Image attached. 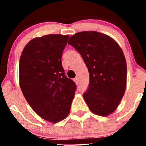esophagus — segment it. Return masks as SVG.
Segmentation results:
<instances>
[{
	"mask_svg": "<svg viewBox=\"0 0 146 146\" xmlns=\"http://www.w3.org/2000/svg\"><path fill=\"white\" fill-rule=\"evenodd\" d=\"M74 82H75V84H78V82H79L78 78H75L74 79Z\"/></svg>",
	"mask_w": 146,
	"mask_h": 146,
	"instance_id": "obj_1",
	"label": "esophagus"
}]
</instances>
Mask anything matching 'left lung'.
Returning <instances> with one entry per match:
<instances>
[{
  "instance_id": "obj_1",
  "label": "left lung",
  "mask_w": 146,
  "mask_h": 146,
  "mask_svg": "<svg viewBox=\"0 0 146 146\" xmlns=\"http://www.w3.org/2000/svg\"><path fill=\"white\" fill-rule=\"evenodd\" d=\"M82 57L89 73L84 99L90 110L106 117L117 109L126 88V61L115 40L95 31L78 32L68 42Z\"/></svg>"
}]
</instances>
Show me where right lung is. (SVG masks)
Returning a JSON list of instances; mask_svg holds the SVG:
<instances>
[{
  "label": "right lung",
  "mask_w": 146,
  "mask_h": 146,
  "mask_svg": "<svg viewBox=\"0 0 146 146\" xmlns=\"http://www.w3.org/2000/svg\"><path fill=\"white\" fill-rule=\"evenodd\" d=\"M69 36L49 34L35 38L22 51L19 84L31 108L46 121L57 123L70 113L76 85L66 78L62 55Z\"/></svg>",
  "instance_id": "1"
}]
</instances>
